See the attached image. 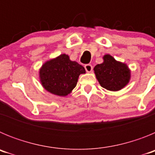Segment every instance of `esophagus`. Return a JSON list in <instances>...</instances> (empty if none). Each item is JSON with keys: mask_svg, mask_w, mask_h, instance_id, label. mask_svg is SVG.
Here are the masks:
<instances>
[{"mask_svg": "<svg viewBox=\"0 0 155 155\" xmlns=\"http://www.w3.org/2000/svg\"><path fill=\"white\" fill-rule=\"evenodd\" d=\"M84 69H85V71L87 72H91V71L93 69V67L91 64H85L84 65Z\"/></svg>", "mask_w": 155, "mask_h": 155, "instance_id": "esophagus-1", "label": "esophagus"}]
</instances>
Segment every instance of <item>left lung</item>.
<instances>
[{"label": "left lung", "instance_id": "left-lung-1", "mask_svg": "<svg viewBox=\"0 0 155 155\" xmlns=\"http://www.w3.org/2000/svg\"><path fill=\"white\" fill-rule=\"evenodd\" d=\"M104 62L94 67V74L102 87L109 91H119L128 84L130 72L127 66L110 55H105Z\"/></svg>", "mask_w": 155, "mask_h": 155}]
</instances>
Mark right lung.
<instances>
[{
    "label": "right lung",
    "instance_id": "1",
    "mask_svg": "<svg viewBox=\"0 0 155 155\" xmlns=\"http://www.w3.org/2000/svg\"><path fill=\"white\" fill-rule=\"evenodd\" d=\"M84 73L83 66L62 54L45 63L39 71V77L45 89L52 94L65 96L76 87L79 75Z\"/></svg>",
    "mask_w": 155,
    "mask_h": 155
}]
</instances>
